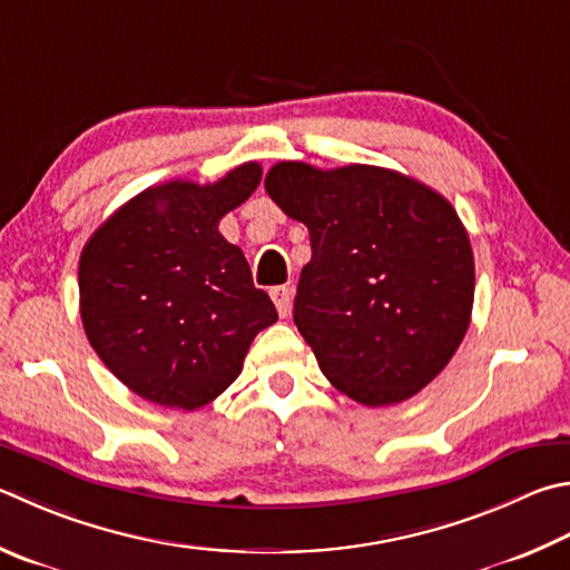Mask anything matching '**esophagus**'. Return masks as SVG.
<instances>
[{
    "instance_id": "obj_1",
    "label": "esophagus",
    "mask_w": 570,
    "mask_h": 570,
    "mask_svg": "<svg viewBox=\"0 0 570 570\" xmlns=\"http://www.w3.org/2000/svg\"><path fill=\"white\" fill-rule=\"evenodd\" d=\"M272 302H274V306H276V312H278V316H288V312H292V292H288L286 286H274L272 292Z\"/></svg>"
}]
</instances>
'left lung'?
I'll return each instance as SVG.
<instances>
[{
    "mask_svg": "<svg viewBox=\"0 0 570 570\" xmlns=\"http://www.w3.org/2000/svg\"><path fill=\"white\" fill-rule=\"evenodd\" d=\"M264 186L312 239L294 324L318 368L364 406L411 399L471 324L473 252L453 206L393 169L278 161Z\"/></svg>",
    "mask_w": 570,
    "mask_h": 570,
    "instance_id": "1",
    "label": "left lung"
}]
</instances>
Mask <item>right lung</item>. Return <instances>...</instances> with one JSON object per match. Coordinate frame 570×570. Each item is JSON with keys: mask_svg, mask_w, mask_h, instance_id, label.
I'll return each instance as SVG.
<instances>
[{"mask_svg": "<svg viewBox=\"0 0 570 570\" xmlns=\"http://www.w3.org/2000/svg\"><path fill=\"white\" fill-rule=\"evenodd\" d=\"M262 181L256 161L214 184L169 181L119 206L79 258V312L105 366L137 396L194 411L242 374L278 318L222 216Z\"/></svg>", "mask_w": 570, "mask_h": 570, "instance_id": "obj_1", "label": "right lung"}]
</instances>
